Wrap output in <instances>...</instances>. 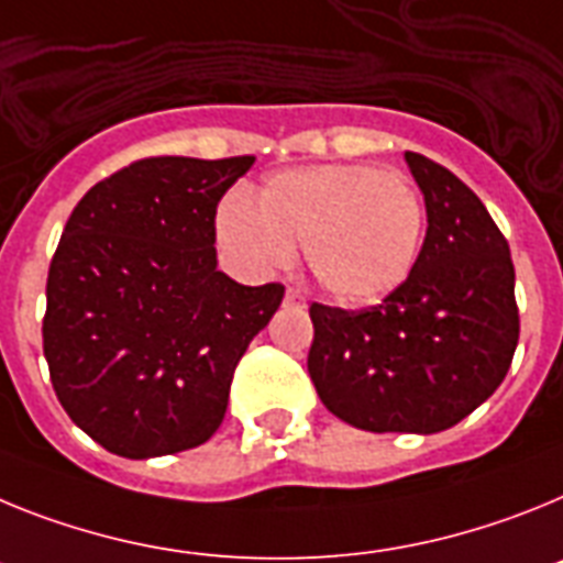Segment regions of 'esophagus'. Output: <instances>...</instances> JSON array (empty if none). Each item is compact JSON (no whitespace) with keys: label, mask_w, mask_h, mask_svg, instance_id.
<instances>
[{"label":"esophagus","mask_w":563,"mask_h":563,"mask_svg":"<svg viewBox=\"0 0 563 563\" xmlns=\"http://www.w3.org/2000/svg\"><path fill=\"white\" fill-rule=\"evenodd\" d=\"M286 302L288 306H306V297L297 288H286Z\"/></svg>","instance_id":"1"}]
</instances>
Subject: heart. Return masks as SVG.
<instances>
[{"mask_svg":"<svg viewBox=\"0 0 563 563\" xmlns=\"http://www.w3.org/2000/svg\"><path fill=\"white\" fill-rule=\"evenodd\" d=\"M424 229L417 187L368 164H322L272 175L254 207L227 200L218 241L252 272H275L302 246L317 286L349 306L383 300L408 280Z\"/></svg>","mask_w":563,"mask_h":563,"instance_id":"heart-1","label":"heart"}]
</instances>
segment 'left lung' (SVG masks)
Segmentation results:
<instances>
[{
  "label": "left lung",
  "mask_w": 563,
  "mask_h": 563,
  "mask_svg": "<svg viewBox=\"0 0 563 563\" xmlns=\"http://www.w3.org/2000/svg\"><path fill=\"white\" fill-rule=\"evenodd\" d=\"M428 232L408 280L365 311L314 302L309 374L322 405L371 433H439L501 385L518 345L510 246L471 187L405 153Z\"/></svg>",
  "instance_id": "1"
}]
</instances>
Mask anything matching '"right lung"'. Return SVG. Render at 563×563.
Listing matches in <instances>:
<instances>
[{"instance_id": "1", "label": "right lung", "mask_w": 563, "mask_h": 563, "mask_svg": "<svg viewBox=\"0 0 563 563\" xmlns=\"http://www.w3.org/2000/svg\"><path fill=\"white\" fill-rule=\"evenodd\" d=\"M254 155H166L124 166L78 200L42 325L67 417L115 456L153 459L207 442L280 283L241 286L218 268L214 214Z\"/></svg>"}]
</instances>
